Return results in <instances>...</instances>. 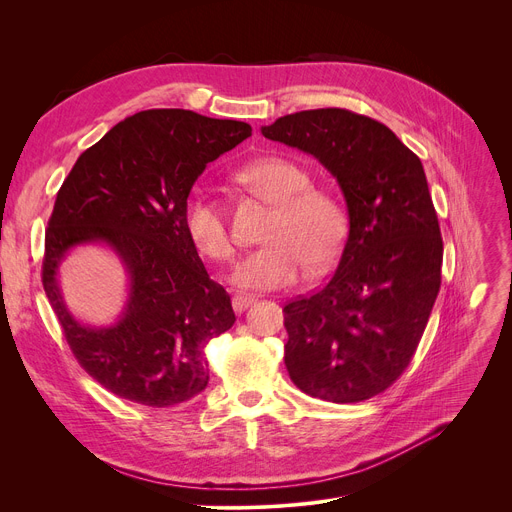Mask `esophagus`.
I'll list each match as a JSON object with an SVG mask.
<instances>
[{"instance_id":"34e87169","label":"esophagus","mask_w":512,"mask_h":512,"mask_svg":"<svg viewBox=\"0 0 512 512\" xmlns=\"http://www.w3.org/2000/svg\"><path fill=\"white\" fill-rule=\"evenodd\" d=\"M257 299L255 297H249V294H234L232 297V309L236 313H242L245 309H249Z\"/></svg>"}]
</instances>
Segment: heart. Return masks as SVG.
Instances as JSON below:
<instances>
[{"instance_id":"obj_1","label":"heart","mask_w":512,"mask_h":512,"mask_svg":"<svg viewBox=\"0 0 512 512\" xmlns=\"http://www.w3.org/2000/svg\"><path fill=\"white\" fill-rule=\"evenodd\" d=\"M261 201L274 205L263 232L267 245L253 251L236 267V286L253 290L282 288L297 282L305 267L326 270L346 238V211L330 188L313 186L311 174L299 161L265 155L249 161L236 174ZM182 222L193 245L211 261L226 263L236 255L226 209L209 193L195 188L184 201Z\"/></svg>"}]
</instances>
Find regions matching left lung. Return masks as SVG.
Here are the masks:
<instances>
[{"label":"left lung","mask_w":512,"mask_h":512,"mask_svg":"<svg viewBox=\"0 0 512 512\" xmlns=\"http://www.w3.org/2000/svg\"><path fill=\"white\" fill-rule=\"evenodd\" d=\"M261 132L330 170L351 224L328 284L284 305L288 375L321 400H367L409 367L440 292L444 245L421 159L382 122L340 107Z\"/></svg>","instance_id":"8db88e82"}]
</instances>
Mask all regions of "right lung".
Listing matches in <instances>:
<instances>
[{"label": "right lung", "mask_w": 512, "mask_h": 512, "mask_svg": "<svg viewBox=\"0 0 512 512\" xmlns=\"http://www.w3.org/2000/svg\"><path fill=\"white\" fill-rule=\"evenodd\" d=\"M247 137V122L145 110L80 155L58 191L45 230L43 288L72 355L112 394L170 407L205 390V346L236 317L188 238L182 209L209 161ZM87 241L110 246L131 278L125 313L110 329L78 325L57 286V265Z\"/></svg>", "instance_id": "1"}]
</instances>
